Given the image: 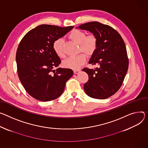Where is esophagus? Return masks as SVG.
<instances>
[{"label":"esophagus","instance_id":"obj_1","mask_svg":"<svg viewBox=\"0 0 148 148\" xmlns=\"http://www.w3.org/2000/svg\"><path fill=\"white\" fill-rule=\"evenodd\" d=\"M79 72H80V70H74V74H78Z\"/></svg>","mask_w":148,"mask_h":148}]
</instances>
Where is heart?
Wrapping results in <instances>:
<instances>
[{
  "label": "heart",
  "instance_id": "b5f03b06",
  "mask_svg": "<svg viewBox=\"0 0 148 148\" xmlns=\"http://www.w3.org/2000/svg\"><path fill=\"white\" fill-rule=\"evenodd\" d=\"M69 38L73 41L79 44V51H83L88 56H91L95 52L98 44V40L95 34H86L79 29H73L69 35ZM64 41L61 39H57L53 42L52 48L56 54L64 58L65 53L63 49ZM86 61V56L83 53H81L75 57H71L64 60L62 65L66 69H77L83 65Z\"/></svg>",
  "mask_w": 148,
  "mask_h": 148
}]
</instances>
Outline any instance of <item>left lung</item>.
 Segmentation results:
<instances>
[{
  "mask_svg": "<svg viewBox=\"0 0 148 148\" xmlns=\"http://www.w3.org/2000/svg\"><path fill=\"white\" fill-rule=\"evenodd\" d=\"M77 28L95 34L97 48L88 62L99 64L95 69L84 68L88 75L84 84L87 95L97 99H105L115 94L122 86L129 66L126 45L122 36L111 26L99 22H90Z\"/></svg>",
  "mask_w": 148,
  "mask_h": 148,
  "instance_id": "8db88e82",
  "label": "left lung"
}]
</instances>
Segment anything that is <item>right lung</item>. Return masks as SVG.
Instances as JSON below:
<instances>
[{"label": "right lung", "instance_id": "add662e5", "mask_svg": "<svg viewBox=\"0 0 148 148\" xmlns=\"http://www.w3.org/2000/svg\"><path fill=\"white\" fill-rule=\"evenodd\" d=\"M73 28L41 25L22 39L16 55L18 77L25 90L34 99L48 101L58 98L63 92L66 82L73 76L71 69L53 70L61 60L52 45Z\"/></svg>", "mask_w": 148, "mask_h": 148}]
</instances>
